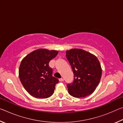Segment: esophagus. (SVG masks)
Wrapping results in <instances>:
<instances>
[{
    "mask_svg": "<svg viewBox=\"0 0 123 123\" xmlns=\"http://www.w3.org/2000/svg\"><path fill=\"white\" fill-rule=\"evenodd\" d=\"M59 81H60V82H62V81H63V80H64L63 78H60V79H59Z\"/></svg>",
    "mask_w": 123,
    "mask_h": 123,
    "instance_id": "obj_1",
    "label": "esophagus"
}]
</instances>
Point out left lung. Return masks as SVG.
<instances>
[{
  "label": "left lung",
  "instance_id": "obj_1",
  "mask_svg": "<svg viewBox=\"0 0 123 123\" xmlns=\"http://www.w3.org/2000/svg\"><path fill=\"white\" fill-rule=\"evenodd\" d=\"M66 57L72 67L74 81L67 85L68 93L75 98L91 94L98 86L102 69L95 55L80 49L66 51Z\"/></svg>",
  "mask_w": 123,
  "mask_h": 123
}]
</instances>
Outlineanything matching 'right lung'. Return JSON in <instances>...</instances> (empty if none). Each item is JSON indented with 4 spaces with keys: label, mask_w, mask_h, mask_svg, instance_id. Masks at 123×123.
<instances>
[{
    "label": "right lung",
    "mask_w": 123,
    "mask_h": 123,
    "mask_svg": "<svg viewBox=\"0 0 123 123\" xmlns=\"http://www.w3.org/2000/svg\"><path fill=\"white\" fill-rule=\"evenodd\" d=\"M58 51L39 49L26 55L20 63L19 77L25 90L37 98H47L53 95L56 84L59 82L53 76L50 60L56 56Z\"/></svg>",
    "instance_id": "right-lung-1"
}]
</instances>
